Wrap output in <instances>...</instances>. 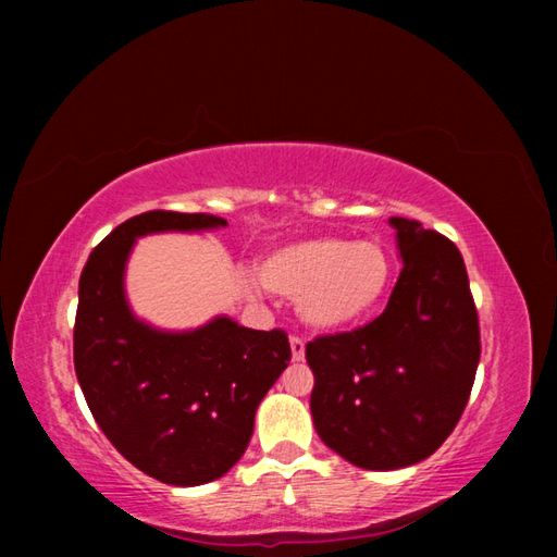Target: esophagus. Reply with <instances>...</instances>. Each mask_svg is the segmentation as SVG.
Listing matches in <instances>:
<instances>
[{"label": "esophagus", "instance_id": "esophagus-1", "mask_svg": "<svg viewBox=\"0 0 557 557\" xmlns=\"http://www.w3.org/2000/svg\"><path fill=\"white\" fill-rule=\"evenodd\" d=\"M289 347H292V361H304V357H306V345L304 342L299 339V337H292L289 339Z\"/></svg>", "mask_w": 557, "mask_h": 557}]
</instances>
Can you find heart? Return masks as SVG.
Here are the masks:
<instances>
[{
	"instance_id": "1",
	"label": "heart",
	"mask_w": 557,
	"mask_h": 557,
	"mask_svg": "<svg viewBox=\"0 0 557 557\" xmlns=\"http://www.w3.org/2000/svg\"><path fill=\"white\" fill-rule=\"evenodd\" d=\"M263 287L297 304L313 333H345L381 309L395 280V260L375 239L315 236L270 251L258 263Z\"/></svg>"
}]
</instances>
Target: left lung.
I'll return each mask as SVG.
<instances>
[{"mask_svg":"<svg viewBox=\"0 0 557 557\" xmlns=\"http://www.w3.org/2000/svg\"><path fill=\"white\" fill-rule=\"evenodd\" d=\"M401 272L385 311L354 333L306 345L313 425L349 465L393 471L453 433L481 357L465 260L443 234L389 218Z\"/></svg>","mask_w":557,"mask_h":557,"instance_id":"1","label":"left lung"}]
</instances>
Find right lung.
<instances>
[{
  "label": "right lung",
  "mask_w": 557,
  "mask_h": 557,
  "mask_svg": "<svg viewBox=\"0 0 557 557\" xmlns=\"http://www.w3.org/2000/svg\"><path fill=\"white\" fill-rule=\"evenodd\" d=\"M220 227L227 220L208 212H144L104 236L78 282L74 366L92 417L136 469L182 488L215 481L242 459L256 409L292 359L282 330L230 315L162 330L128 304L126 263L140 236Z\"/></svg>",
  "instance_id": "obj_1"
}]
</instances>
